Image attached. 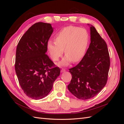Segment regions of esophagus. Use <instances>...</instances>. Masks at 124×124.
Returning a JSON list of instances; mask_svg holds the SVG:
<instances>
[{
  "label": "esophagus",
  "mask_w": 124,
  "mask_h": 124,
  "mask_svg": "<svg viewBox=\"0 0 124 124\" xmlns=\"http://www.w3.org/2000/svg\"><path fill=\"white\" fill-rule=\"evenodd\" d=\"M65 71H66V69H65L62 68V69H61V72H65Z\"/></svg>",
  "instance_id": "34e87169"
}]
</instances>
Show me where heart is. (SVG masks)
Segmentation results:
<instances>
[{
    "mask_svg": "<svg viewBox=\"0 0 124 124\" xmlns=\"http://www.w3.org/2000/svg\"><path fill=\"white\" fill-rule=\"evenodd\" d=\"M88 42L89 35L85 29L69 26L63 28L56 34L55 41H48L47 46L54 61H58L64 49L66 56L59 65L67 66L71 61L77 62L83 58Z\"/></svg>",
    "mask_w": 124,
    "mask_h": 124,
    "instance_id": "b5f03b06",
    "label": "heart"
}]
</instances>
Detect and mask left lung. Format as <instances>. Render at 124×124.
<instances>
[{
	"label": "left lung",
	"mask_w": 124,
	"mask_h": 124,
	"mask_svg": "<svg viewBox=\"0 0 124 124\" xmlns=\"http://www.w3.org/2000/svg\"><path fill=\"white\" fill-rule=\"evenodd\" d=\"M110 66L107 44L92 25L91 43L87 52L77 66L69 69L72 75L68 85L69 91L81 100L93 98L106 85Z\"/></svg>",
	"instance_id": "obj_1"
}]
</instances>
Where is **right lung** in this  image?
Returning a JSON list of instances; mask_svg holds the SVG:
<instances>
[{
  "label": "right lung",
  "mask_w": 124,
  "mask_h": 124,
  "mask_svg": "<svg viewBox=\"0 0 124 124\" xmlns=\"http://www.w3.org/2000/svg\"><path fill=\"white\" fill-rule=\"evenodd\" d=\"M53 29L49 23L38 22L22 37L16 47L15 69L24 93L38 100L48 95L61 69L46 54Z\"/></svg>",
  "instance_id": "obj_1"
}]
</instances>
